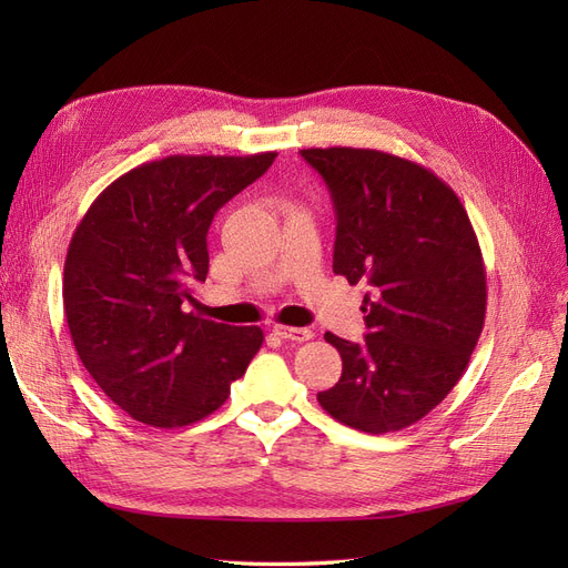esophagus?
Listing matches in <instances>:
<instances>
[{"label":"esophagus","mask_w":568,"mask_h":568,"mask_svg":"<svg viewBox=\"0 0 568 568\" xmlns=\"http://www.w3.org/2000/svg\"><path fill=\"white\" fill-rule=\"evenodd\" d=\"M272 332H274V336H280V338H284V341H296V343H303V341H311V338H313V332L305 329V326L274 324Z\"/></svg>","instance_id":"34e87169"}]
</instances>
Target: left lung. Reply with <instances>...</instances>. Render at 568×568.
Segmentation results:
<instances>
[{"instance_id":"obj_1","label":"left lung","mask_w":568,"mask_h":568,"mask_svg":"<svg viewBox=\"0 0 568 568\" xmlns=\"http://www.w3.org/2000/svg\"><path fill=\"white\" fill-rule=\"evenodd\" d=\"M336 213L334 272L369 284L365 343L341 353L329 415L367 434L419 422L469 365L486 320V267L457 194L419 163L376 149H303Z\"/></svg>"}]
</instances>
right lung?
Listing matches in <instances>:
<instances>
[{
	"instance_id": "add662e5",
	"label": "right lung",
	"mask_w": 568,
	"mask_h": 568,
	"mask_svg": "<svg viewBox=\"0 0 568 568\" xmlns=\"http://www.w3.org/2000/svg\"><path fill=\"white\" fill-rule=\"evenodd\" d=\"M274 159L151 161L80 220L63 267L68 329L84 369L132 419L178 428L213 415L261 351V326L201 320L186 305L209 274L215 213Z\"/></svg>"
}]
</instances>
